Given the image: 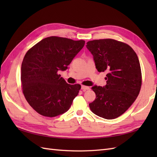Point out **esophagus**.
Instances as JSON below:
<instances>
[{"mask_svg":"<svg viewBox=\"0 0 157 157\" xmlns=\"http://www.w3.org/2000/svg\"><path fill=\"white\" fill-rule=\"evenodd\" d=\"M89 89H90V88L88 87V86L82 85V90L83 91H86V90H89Z\"/></svg>","mask_w":157,"mask_h":157,"instance_id":"34e87169","label":"esophagus"}]
</instances>
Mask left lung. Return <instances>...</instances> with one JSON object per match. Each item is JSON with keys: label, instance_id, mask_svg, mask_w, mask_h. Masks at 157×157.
<instances>
[{"label": "left lung", "instance_id": "obj_1", "mask_svg": "<svg viewBox=\"0 0 157 157\" xmlns=\"http://www.w3.org/2000/svg\"><path fill=\"white\" fill-rule=\"evenodd\" d=\"M90 52L98 72L106 71V84L92 88L96 98L90 103L92 113L113 119L123 114L137 98L142 86L139 59L131 46L113 39L89 41Z\"/></svg>", "mask_w": 157, "mask_h": 157}]
</instances>
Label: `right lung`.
I'll return each instance as SVG.
<instances>
[{"instance_id":"right-lung-1","label":"right lung","mask_w":157,"mask_h":157,"mask_svg":"<svg viewBox=\"0 0 157 157\" xmlns=\"http://www.w3.org/2000/svg\"><path fill=\"white\" fill-rule=\"evenodd\" d=\"M84 44L82 40L50 36L26 52L21 64L22 91L40 115L53 117L70 108L81 86L67 84L58 71L67 69Z\"/></svg>"}]
</instances>
